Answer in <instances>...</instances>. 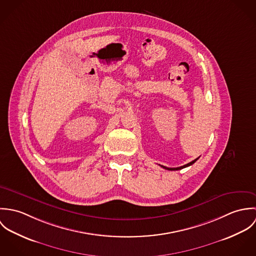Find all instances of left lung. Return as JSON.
<instances>
[{
	"instance_id": "left-lung-1",
	"label": "left lung",
	"mask_w": 256,
	"mask_h": 256,
	"mask_svg": "<svg viewBox=\"0 0 256 256\" xmlns=\"http://www.w3.org/2000/svg\"><path fill=\"white\" fill-rule=\"evenodd\" d=\"M197 160H198V158H195L194 160H192V162H188V164H184L182 166H180V168H166V166H162V168H164V170H182L184 168L190 166H191V164H193Z\"/></svg>"
}]
</instances>
